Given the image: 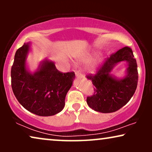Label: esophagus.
<instances>
[{
	"instance_id": "esophagus-1",
	"label": "esophagus",
	"mask_w": 152,
	"mask_h": 152,
	"mask_svg": "<svg viewBox=\"0 0 152 152\" xmlns=\"http://www.w3.org/2000/svg\"><path fill=\"white\" fill-rule=\"evenodd\" d=\"M75 75L77 77H82V75L81 74V72L77 70H75Z\"/></svg>"
}]
</instances>
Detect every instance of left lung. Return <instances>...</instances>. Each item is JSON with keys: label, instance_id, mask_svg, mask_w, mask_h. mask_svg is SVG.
Returning <instances> with one entry per match:
<instances>
[{"label": "left lung", "instance_id": "8db88e82", "mask_svg": "<svg viewBox=\"0 0 152 152\" xmlns=\"http://www.w3.org/2000/svg\"><path fill=\"white\" fill-rule=\"evenodd\" d=\"M122 61L129 62L128 75L121 80L109 75L112 68ZM86 78L92 82L93 95L87 97L86 102L91 109L101 113H113L126 104L136 90L138 72L136 60L132 48L125 46L106 58L95 74H89Z\"/></svg>", "mask_w": 152, "mask_h": 152}]
</instances>
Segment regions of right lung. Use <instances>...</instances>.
I'll use <instances>...</instances> for the list:
<instances>
[{"instance_id":"obj_1","label":"right lung","mask_w":152,"mask_h":152,"mask_svg":"<svg viewBox=\"0 0 152 152\" xmlns=\"http://www.w3.org/2000/svg\"><path fill=\"white\" fill-rule=\"evenodd\" d=\"M28 43H24L15 53L11 70L12 91L25 109L39 116L59 113L65 105V98L72 84L74 72H62L53 62L46 61L34 74L26 70V59Z\"/></svg>"}]
</instances>
